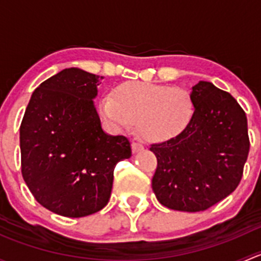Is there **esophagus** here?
<instances>
[{"label":"esophagus","instance_id":"obj_1","mask_svg":"<svg viewBox=\"0 0 261 261\" xmlns=\"http://www.w3.org/2000/svg\"><path fill=\"white\" fill-rule=\"evenodd\" d=\"M131 147H133V152H134V154H136V152H140V151H143V150H144L143 144L135 143V141H134V143L131 144Z\"/></svg>","mask_w":261,"mask_h":261}]
</instances>
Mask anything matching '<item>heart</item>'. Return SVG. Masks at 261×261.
I'll use <instances>...</instances> for the list:
<instances>
[{"label":"heart","instance_id":"obj_1","mask_svg":"<svg viewBox=\"0 0 261 261\" xmlns=\"http://www.w3.org/2000/svg\"><path fill=\"white\" fill-rule=\"evenodd\" d=\"M105 120L117 131L136 130L144 140L163 143L183 133L194 115L191 93L180 87L126 82L99 102Z\"/></svg>","mask_w":261,"mask_h":261}]
</instances>
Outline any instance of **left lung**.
Listing matches in <instances>:
<instances>
[{"label": "left lung", "instance_id": "left-lung-1", "mask_svg": "<svg viewBox=\"0 0 261 261\" xmlns=\"http://www.w3.org/2000/svg\"><path fill=\"white\" fill-rule=\"evenodd\" d=\"M194 115L175 138L150 147L158 159L151 186L170 210L199 212L232 193L250 149L244 110L211 82L192 87Z\"/></svg>", "mask_w": 261, "mask_h": 261}]
</instances>
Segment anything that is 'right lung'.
I'll use <instances>...</instances> for the list:
<instances>
[{
	"label": "right lung",
	"instance_id": "right-lung-1",
	"mask_svg": "<svg viewBox=\"0 0 261 261\" xmlns=\"http://www.w3.org/2000/svg\"><path fill=\"white\" fill-rule=\"evenodd\" d=\"M103 77L67 68L34 91L20 126L21 172L36 201L65 217L101 211L130 141L102 130L94 107Z\"/></svg>",
	"mask_w": 261,
	"mask_h": 261
}]
</instances>
